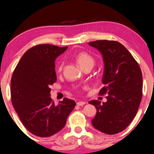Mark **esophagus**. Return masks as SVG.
Returning <instances> with one entry per match:
<instances>
[{
    "label": "esophagus",
    "instance_id": "obj_1",
    "mask_svg": "<svg viewBox=\"0 0 154 154\" xmlns=\"http://www.w3.org/2000/svg\"><path fill=\"white\" fill-rule=\"evenodd\" d=\"M84 104H86V102L85 101H79L77 103V106H83Z\"/></svg>",
    "mask_w": 154,
    "mask_h": 154
}]
</instances>
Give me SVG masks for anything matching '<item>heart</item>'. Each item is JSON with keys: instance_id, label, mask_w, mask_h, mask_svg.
I'll return each instance as SVG.
<instances>
[{"instance_id": "heart-1", "label": "heart", "mask_w": 154, "mask_h": 154, "mask_svg": "<svg viewBox=\"0 0 154 154\" xmlns=\"http://www.w3.org/2000/svg\"><path fill=\"white\" fill-rule=\"evenodd\" d=\"M76 60H77V63L80 65L81 68H83L87 66H93L94 64V59L91 55H89V54H87L86 52H81L77 54V57H76ZM63 62L61 61L59 63L58 66H57V71L60 72L62 69H63Z\"/></svg>"}]
</instances>
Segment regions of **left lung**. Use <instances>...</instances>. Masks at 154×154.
<instances>
[{
  "mask_svg": "<svg viewBox=\"0 0 154 154\" xmlns=\"http://www.w3.org/2000/svg\"><path fill=\"white\" fill-rule=\"evenodd\" d=\"M102 54L104 63L99 94L107 101H89L97 113L91 120L94 128L106 134L123 131L136 116L142 97V74L137 62L125 46L116 41L97 40L88 43Z\"/></svg>",
  "mask_w": 154,
  "mask_h": 154,
  "instance_id": "left-lung-1",
  "label": "left lung"
}]
</instances>
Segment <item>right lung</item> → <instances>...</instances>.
<instances>
[{
  "instance_id": "obj_1",
  "label": "right lung",
  "mask_w": 154,
  "mask_h": 154,
  "mask_svg": "<svg viewBox=\"0 0 154 154\" xmlns=\"http://www.w3.org/2000/svg\"><path fill=\"white\" fill-rule=\"evenodd\" d=\"M68 47L43 44L25 52L11 79V98L15 112L28 131L48 137L60 131L74 109V100L64 98L55 105L50 86L57 81L55 60Z\"/></svg>"
}]
</instances>
